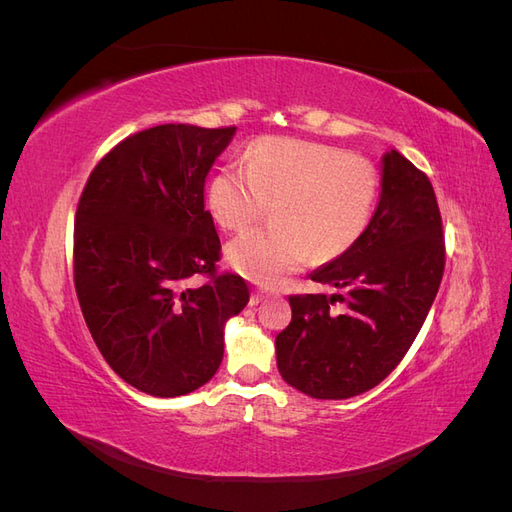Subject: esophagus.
Returning a JSON list of instances; mask_svg holds the SVG:
<instances>
[{
  "label": "esophagus",
  "instance_id": "esophagus-1",
  "mask_svg": "<svg viewBox=\"0 0 512 512\" xmlns=\"http://www.w3.org/2000/svg\"><path fill=\"white\" fill-rule=\"evenodd\" d=\"M267 297V292H262V290H254L252 292V299H250V305H258L262 299Z\"/></svg>",
  "mask_w": 512,
  "mask_h": 512
}]
</instances>
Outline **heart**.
Masks as SVG:
<instances>
[{
  "label": "heart",
  "mask_w": 512,
  "mask_h": 512,
  "mask_svg": "<svg viewBox=\"0 0 512 512\" xmlns=\"http://www.w3.org/2000/svg\"><path fill=\"white\" fill-rule=\"evenodd\" d=\"M380 198L376 166L361 156L299 138L267 136L209 183L207 205L226 230H245L273 211V230H252L228 245L232 269L275 286L316 254L335 260L367 232Z\"/></svg>",
  "instance_id": "heart-1"
}]
</instances>
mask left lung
<instances>
[{
    "label": "left lung",
    "mask_w": 512,
    "mask_h": 512,
    "mask_svg": "<svg viewBox=\"0 0 512 512\" xmlns=\"http://www.w3.org/2000/svg\"><path fill=\"white\" fill-rule=\"evenodd\" d=\"M442 215L429 177L391 149L374 220L350 252L312 273L344 294H290L277 369L301 393L348 399L374 389L421 331L444 273ZM339 300L342 315L332 312Z\"/></svg>",
    "instance_id": "left-lung-1"
}]
</instances>
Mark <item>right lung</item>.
<instances>
[{
    "label": "right lung",
    "mask_w": 512,
    "mask_h": 512,
    "mask_svg": "<svg viewBox=\"0 0 512 512\" xmlns=\"http://www.w3.org/2000/svg\"><path fill=\"white\" fill-rule=\"evenodd\" d=\"M235 126L164 123L128 136L91 170L76 207L74 288L104 361L153 397L196 391L224 356V324L250 301L218 273L205 179ZM205 274L203 287H190Z\"/></svg>",
    "instance_id": "obj_1"
}]
</instances>
